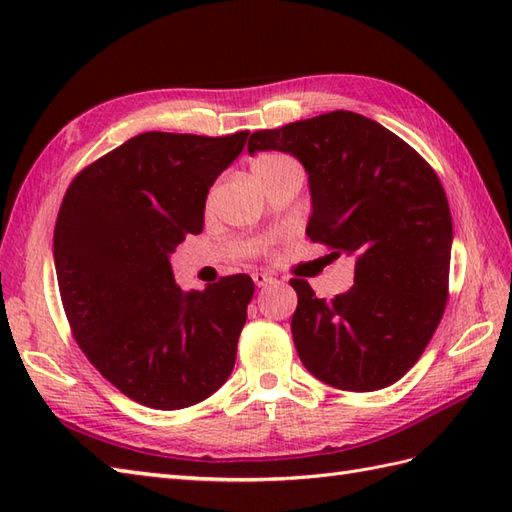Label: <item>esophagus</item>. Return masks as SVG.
I'll list each match as a JSON object with an SVG mask.
<instances>
[{
	"label": "esophagus",
	"instance_id": "obj_1",
	"mask_svg": "<svg viewBox=\"0 0 512 512\" xmlns=\"http://www.w3.org/2000/svg\"><path fill=\"white\" fill-rule=\"evenodd\" d=\"M253 281H255V286L257 288H264V286H270L275 281V277L273 275H268V273H253Z\"/></svg>",
	"mask_w": 512,
	"mask_h": 512
}]
</instances>
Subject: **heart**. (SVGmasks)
<instances>
[{"label": "heart", "mask_w": 512, "mask_h": 512, "mask_svg": "<svg viewBox=\"0 0 512 512\" xmlns=\"http://www.w3.org/2000/svg\"><path fill=\"white\" fill-rule=\"evenodd\" d=\"M288 162H292V158L288 156H281V154H262L257 156L253 160V165H250V169H253V176L259 180L262 176H266L268 171H273L281 165H288Z\"/></svg>", "instance_id": "obj_1"}]
</instances>
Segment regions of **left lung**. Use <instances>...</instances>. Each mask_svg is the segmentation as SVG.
Returning a JSON list of instances; mask_svg holds the SVG:
<instances>
[{
  "label": "left lung",
  "instance_id": "obj_1",
  "mask_svg": "<svg viewBox=\"0 0 512 512\" xmlns=\"http://www.w3.org/2000/svg\"><path fill=\"white\" fill-rule=\"evenodd\" d=\"M284 151L308 171L306 233L354 257V286L325 301L306 279L292 339L323 383L376 391L416 365L449 299L453 224L436 171L372 118L336 110L250 134L248 154Z\"/></svg>",
  "mask_w": 512,
  "mask_h": 512
}]
</instances>
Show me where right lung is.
<instances>
[{"label": "right lung", "mask_w": 512, "mask_h": 512, "mask_svg": "<svg viewBox=\"0 0 512 512\" xmlns=\"http://www.w3.org/2000/svg\"><path fill=\"white\" fill-rule=\"evenodd\" d=\"M246 138L138 134L85 167L63 195L54 268L72 336L145 407H191L233 372L253 279L231 275L184 292L169 255L202 233L206 193Z\"/></svg>", "instance_id": "obj_1"}]
</instances>
